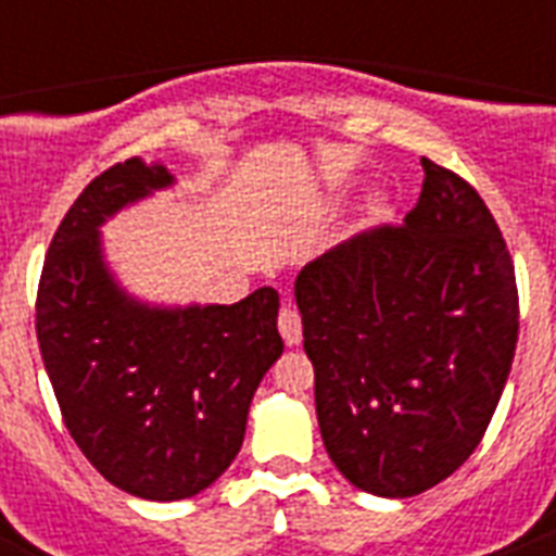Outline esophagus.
I'll use <instances>...</instances> for the list:
<instances>
[{"mask_svg": "<svg viewBox=\"0 0 556 556\" xmlns=\"http://www.w3.org/2000/svg\"><path fill=\"white\" fill-rule=\"evenodd\" d=\"M279 334L286 340L288 346H300V340H303V320H300V312H296L294 305L286 303L279 308Z\"/></svg>", "mask_w": 556, "mask_h": 556, "instance_id": "34e87169", "label": "esophagus"}]
</instances>
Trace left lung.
<instances>
[{"label":"left lung","mask_w":556,"mask_h":556,"mask_svg":"<svg viewBox=\"0 0 556 556\" xmlns=\"http://www.w3.org/2000/svg\"><path fill=\"white\" fill-rule=\"evenodd\" d=\"M421 167L404 225L352 236L294 282L326 453L389 500L430 491L479 447L519 334L496 218L453 169Z\"/></svg>","instance_id":"obj_1"}]
</instances>
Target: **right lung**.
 I'll list each match as a JSON object with an SVG mask.
<instances>
[{
    "label": "right lung",
    "mask_w": 556,
    "mask_h": 556,
    "mask_svg": "<svg viewBox=\"0 0 556 556\" xmlns=\"http://www.w3.org/2000/svg\"><path fill=\"white\" fill-rule=\"evenodd\" d=\"M173 185L164 164L100 173L56 227L37 291V340L63 421L121 491L195 496L236 458L262 375L282 355L279 294L161 308L117 286L100 225Z\"/></svg>",
    "instance_id": "right-lung-1"
}]
</instances>
